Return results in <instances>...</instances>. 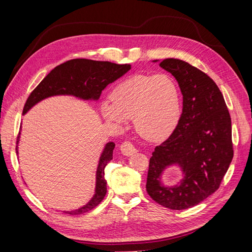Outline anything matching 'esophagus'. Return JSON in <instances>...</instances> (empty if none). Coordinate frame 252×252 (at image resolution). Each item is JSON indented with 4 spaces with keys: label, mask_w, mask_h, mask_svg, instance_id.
<instances>
[{
    "label": "esophagus",
    "mask_w": 252,
    "mask_h": 252,
    "mask_svg": "<svg viewBox=\"0 0 252 252\" xmlns=\"http://www.w3.org/2000/svg\"><path fill=\"white\" fill-rule=\"evenodd\" d=\"M120 149L122 151V154H123L124 156H130V155L135 154V152H136L135 147L130 142H128V141H125V142L122 143Z\"/></svg>",
    "instance_id": "esophagus-1"
}]
</instances>
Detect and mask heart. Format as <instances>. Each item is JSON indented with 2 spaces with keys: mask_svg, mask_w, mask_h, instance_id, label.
Returning a JSON list of instances; mask_svg holds the SVG:
<instances>
[{
  "mask_svg": "<svg viewBox=\"0 0 252 252\" xmlns=\"http://www.w3.org/2000/svg\"><path fill=\"white\" fill-rule=\"evenodd\" d=\"M110 98L102 105L104 118L117 125L132 119L135 131L149 142L166 139L180 119V89L168 74H134L119 83Z\"/></svg>",
  "mask_w": 252,
  "mask_h": 252,
  "instance_id": "b5f03b06",
  "label": "heart"
}]
</instances>
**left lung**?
I'll return each mask as SVG.
<instances>
[{"instance_id":"8db88e82","label":"left lung","mask_w":252,"mask_h":252,"mask_svg":"<svg viewBox=\"0 0 252 252\" xmlns=\"http://www.w3.org/2000/svg\"><path fill=\"white\" fill-rule=\"evenodd\" d=\"M159 66L177 79L183 111L171 135L152 152L146 190L158 204L183 210L220 188L233 158L231 118L222 93L205 72L178 59L163 60ZM174 163L185 179L177 187L165 188L160 174Z\"/></svg>"}]
</instances>
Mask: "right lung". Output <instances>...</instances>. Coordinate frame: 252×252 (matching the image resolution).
Listing matches in <instances>:
<instances>
[{"label": "right lung", "instance_id": "add662e5", "mask_svg": "<svg viewBox=\"0 0 252 252\" xmlns=\"http://www.w3.org/2000/svg\"><path fill=\"white\" fill-rule=\"evenodd\" d=\"M130 68L131 66L129 64L120 65L111 62L86 59H73L67 61V62L53 68L39 85L32 90L24 105V108H23V114H25L37 102L52 95L70 94L84 98V100H97L102 94V90L108 84L121 78ZM19 138L20 136L18 135L17 144L19 143ZM113 149V142L106 144L97 166L95 193L93 199L84 207L72 211H64L65 213L72 216L82 215V213L94 209L103 201L106 192H107L106 180L104 178L105 167L112 159ZM16 150L18 152V146Z\"/></svg>", "mask_w": 252, "mask_h": 252}]
</instances>
